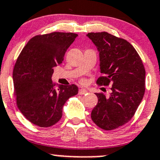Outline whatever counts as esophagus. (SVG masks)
<instances>
[{"label":"esophagus","mask_w":160,"mask_h":160,"mask_svg":"<svg viewBox=\"0 0 160 160\" xmlns=\"http://www.w3.org/2000/svg\"><path fill=\"white\" fill-rule=\"evenodd\" d=\"M86 93H88V91H87V89H80V90H79V94H80V95H84Z\"/></svg>","instance_id":"esophagus-1"}]
</instances>
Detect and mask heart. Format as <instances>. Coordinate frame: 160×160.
I'll return each mask as SVG.
<instances>
[{"instance_id":"obj_1","label":"heart","mask_w":160,"mask_h":160,"mask_svg":"<svg viewBox=\"0 0 160 160\" xmlns=\"http://www.w3.org/2000/svg\"><path fill=\"white\" fill-rule=\"evenodd\" d=\"M80 83H81L82 84H83V85H85V84L87 83V80H86L85 79H83V80H80Z\"/></svg>"}]
</instances>
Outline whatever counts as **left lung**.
Here are the masks:
<instances>
[{"label": "left lung", "mask_w": 160, "mask_h": 160, "mask_svg": "<svg viewBox=\"0 0 160 160\" xmlns=\"http://www.w3.org/2000/svg\"><path fill=\"white\" fill-rule=\"evenodd\" d=\"M99 52L100 86L112 84L106 96L96 92L98 103L91 118L106 131L116 129L132 118L145 92V68L141 58L131 43L106 32L87 35Z\"/></svg>", "instance_id": "obj_1"}]
</instances>
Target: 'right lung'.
<instances>
[{
	"label": "right lung",
	"instance_id": "1",
	"mask_svg": "<svg viewBox=\"0 0 160 160\" xmlns=\"http://www.w3.org/2000/svg\"><path fill=\"white\" fill-rule=\"evenodd\" d=\"M78 35L54 32L32 38L17 58L13 71L17 106L28 121L41 128L56 124L63 106L78 93L74 84L55 87L54 67L64 60L67 49Z\"/></svg>",
	"mask_w": 160,
	"mask_h": 160
}]
</instances>
